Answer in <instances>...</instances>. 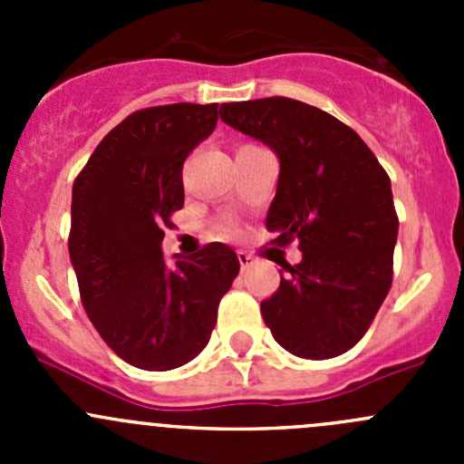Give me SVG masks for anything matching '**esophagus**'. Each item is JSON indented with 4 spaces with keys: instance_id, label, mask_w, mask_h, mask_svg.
<instances>
[{
    "instance_id": "esophagus-1",
    "label": "esophagus",
    "mask_w": 464,
    "mask_h": 464,
    "mask_svg": "<svg viewBox=\"0 0 464 464\" xmlns=\"http://www.w3.org/2000/svg\"><path fill=\"white\" fill-rule=\"evenodd\" d=\"M237 260H240V266L242 269H246V266H251L256 262V258L251 254H246V251H237Z\"/></svg>"
}]
</instances>
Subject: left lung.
<instances>
[{"label":"left lung","mask_w":464,"mask_h":464,"mask_svg":"<svg viewBox=\"0 0 464 464\" xmlns=\"http://www.w3.org/2000/svg\"><path fill=\"white\" fill-rule=\"evenodd\" d=\"M219 119L278 157L266 228L294 237L303 260L260 303L287 353L332 359L371 327L392 283L397 215L391 179L354 130L294 98L224 102Z\"/></svg>","instance_id":"left-lung-1"}]
</instances>
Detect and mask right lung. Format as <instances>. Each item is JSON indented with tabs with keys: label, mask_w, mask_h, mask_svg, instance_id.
Returning a JSON list of instances; mask_svg holds the SVG:
<instances>
[{
	"label": "right lung",
	"mask_w": 464,
	"mask_h": 464,
	"mask_svg": "<svg viewBox=\"0 0 464 464\" xmlns=\"http://www.w3.org/2000/svg\"><path fill=\"white\" fill-rule=\"evenodd\" d=\"M218 102L150 107L116 125L72 193L69 258L82 307L130 366L172 371L206 348L240 260L222 242L163 258V227L184 206L181 166L213 134Z\"/></svg>",
	"instance_id": "obj_1"
}]
</instances>
